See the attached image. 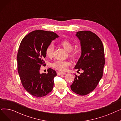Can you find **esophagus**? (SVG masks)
Segmentation results:
<instances>
[{
	"label": "esophagus",
	"mask_w": 121,
	"mask_h": 121,
	"mask_svg": "<svg viewBox=\"0 0 121 121\" xmlns=\"http://www.w3.org/2000/svg\"><path fill=\"white\" fill-rule=\"evenodd\" d=\"M57 74L58 75H65L66 74V73L64 72H57Z\"/></svg>",
	"instance_id": "1"
}]
</instances>
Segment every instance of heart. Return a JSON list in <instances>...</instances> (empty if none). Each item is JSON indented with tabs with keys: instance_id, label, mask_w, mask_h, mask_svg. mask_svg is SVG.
<instances>
[{
	"instance_id": "obj_1",
	"label": "heart",
	"mask_w": 121,
	"mask_h": 121,
	"mask_svg": "<svg viewBox=\"0 0 121 121\" xmlns=\"http://www.w3.org/2000/svg\"><path fill=\"white\" fill-rule=\"evenodd\" d=\"M59 44L60 46L69 52V55L71 57H73L76 55L77 52L75 51L72 50L73 48V44L71 41L67 39H64L61 40L59 42ZM53 50L54 46L52 44H49L47 47L45 51L46 56L48 58H52L53 56ZM70 62L68 61L57 60L52 63V67L57 69V70L64 71L67 69L68 66L70 65Z\"/></svg>"
}]
</instances>
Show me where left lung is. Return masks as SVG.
Segmentation results:
<instances>
[{
  "label": "left lung",
  "mask_w": 121,
  "mask_h": 121,
  "mask_svg": "<svg viewBox=\"0 0 121 121\" xmlns=\"http://www.w3.org/2000/svg\"><path fill=\"white\" fill-rule=\"evenodd\" d=\"M80 41L81 54L75 69L83 73L75 75L72 90L81 96L93 91L103 77L105 64L104 48L99 38L90 31H80L75 35Z\"/></svg>",
  "instance_id": "8db88e82"
}]
</instances>
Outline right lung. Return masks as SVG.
I'll return each instance as SVG.
<instances>
[{"instance_id":"right-lung-1","label":"right lung","mask_w":121,"mask_h":121,"mask_svg":"<svg viewBox=\"0 0 121 121\" xmlns=\"http://www.w3.org/2000/svg\"><path fill=\"white\" fill-rule=\"evenodd\" d=\"M58 37L53 32L35 30L23 38L19 47L17 71L22 86L34 97L45 96L52 90L56 72L49 68L48 73L41 74L40 69L46 65L43 61L46 48Z\"/></svg>"}]
</instances>
